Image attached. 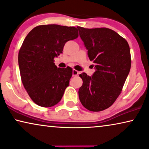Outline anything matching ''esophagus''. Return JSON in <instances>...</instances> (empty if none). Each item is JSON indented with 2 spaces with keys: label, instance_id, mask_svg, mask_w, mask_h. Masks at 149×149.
Segmentation results:
<instances>
[{
  "label": "esophagus",
  "instance_id": "1",
  "mask_svg": "<svg viewBox=\"0 0 149 149\" xmlns=\"http://www.w3.org/2000/svg\"><path fill=\"white\" fill-rule=\"evenodd\" d=\"M78 74H79L78 71H77V70H74H74H72V76L73 77H76Z\"/></svg>",
  "mask_w": 149,
  "mask_h": 149
}]
</instances>
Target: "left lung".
I'll return each instance as SVG.
<instances>
[{
    "label": "left lung",
    "mask_w": 149,
    "mask_h": 149,
    "mask_svg": "<svg viewBox=\"0 0 149 149\" xmlns=\"http://www.w3.org/2000/svg\"><path fill=\"white\" fill-rule=\"evenodd\" d=\"M77 28L95 69L91 77L85 72L79 74L83 80L79 100L89 111H104L115 102L129 74L130 46L125 38L109 28Z\"/></svg>",
    "instance_id": "obj_1"
}]
</instances>
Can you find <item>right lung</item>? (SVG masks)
Returning <instances> with one entry per match:
<instances>
[{"label":"right lung","mask_w":149,"mask_h":149,"mask_svg":"<svg viewBox=\"0 0 149 149\" xmlns=\"http://www.w3.org/2000/svg\"><path fill=\"white\" fill-rule=\"evenodd\" d=\"M79 36L72 26L49 24L34 28L24 39L18 54L22 83L32 101L51 107L61 100L69 85L72 69L58 68L54 59L65 43Z\"/></svg>","instance_id":"add662e5"}]
</instances>
